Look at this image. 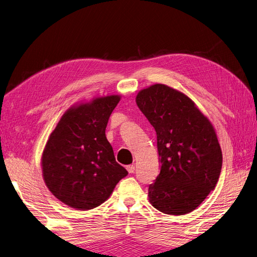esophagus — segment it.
<instances>
[{"label": "esophagus", "mask_w": 257, "mask_h": 257, "mask_svg": "<svg viewBox=\"0 0 257 257\" xmlns=\"http://www.w3.org/2000/svg\"><path fill=\"white\" fill-rule=\"evenodd\" d=\"M127 170H128L129 174H134L135 170H136V167H135V165H128Z\"/></svg>", "instance_id": "obj_1"}]
</instances>
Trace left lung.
Returning <instances> with one entry per match:
<instances>
[{
  "label": "left lung",
  "mask_w": 257,
  "mask_h": 257,
  "mask_svg": "<svg viewBox=\"0 0 257 257\" xmlns=\"http://www.w3.org/2000/svg\"><path fill=\"white\" fill-rule=\"evenodd\" d=\"M137 103L157 132L161 170L149 185V201L160 212L194 211L215 188L222 154L208 120L185 94L157 83L137 95Z\"/></svg>",
  "instance_id": "1"
}]
</instances>
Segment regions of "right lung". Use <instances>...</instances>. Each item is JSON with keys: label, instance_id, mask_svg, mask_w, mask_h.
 Here are the masks:
<instances>
[{"label": "right lung", "instance_id": "right-lung-1", "mask_svg": "<svg viewBox=\"0 0 257 257\" xmlns=\"http://www.w3.org/2000/svg\"><path fill=\"white\" fill-rule=\"evenodd\" d=\"M119 99L110 95L69 109L47 141L42 155L44 182L70 207L85 211L100 205L128 175L106 138Z\"/></svg>", "mask_w": 257, "mask_h": 257}]
</instances>
